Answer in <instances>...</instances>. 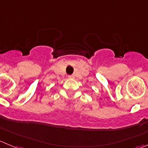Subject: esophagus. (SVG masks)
Listing matches in <instances>:
<instances>
[{"mask_svg":"<svg viewBox=\"0 0 148 148\" xmlns=\"http://www.w3.org/2000/svg\"><path fill=\"white\" fill-rule=\"evenodd\" d=\"M68 77H69V79H74V76H73V75H69Z\"/></svg>","mask_w":148,"mask_h":148,"instance_id":"34e87169","label":"esophagus"}]
</instances>
